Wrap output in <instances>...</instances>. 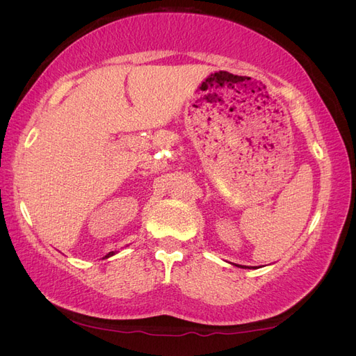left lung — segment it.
<instances>
[{
    "label": "left lung",
    "mask_w": 356,
    "mask_h": 356,
    "mask_svg": "<svg viewBox=\"0 0 356 356\" xmlns=\"http://www.w3.org/2000/svg\"><path fill=\"white\" fill-rule=\"evenodd\" d=\"M236 266H238V264H236ZM239 267H243V266H239ZM246 268V267H245Z\"/></svg>",
    "instance_id": "1"
}]
</instances>
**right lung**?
Returning a JSON list of instances; mask_svg holds the SVG:
<instances>
[{"mask_svg": "<svg viewBox=\"0 0 356 356\" xmlns=\"http://www.w3.org/2000/svg\"><path fill=\"white\" fill-rule=\"evenodd\" d=\"M114 254H115V252H110V254H108V257H110V255H114Z\"/></svg>", "mask_w": 356, "mask_h": 356, "instance_id": "add662e5", "label": "right lung"}]
</instances>
